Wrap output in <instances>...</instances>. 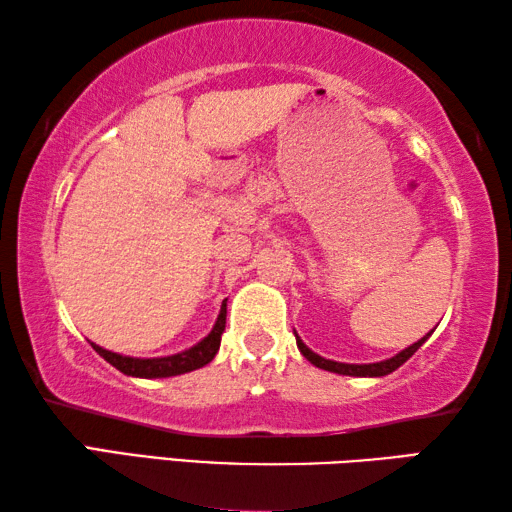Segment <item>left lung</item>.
I'll use <instances>...</instances> for the list:
<instances>
[{
	"label": "left lung",
	"mask_w": 512,
	"mask_h": 512,
	"mask_svg": "<svg viewBox=\"0 0 512 512\" xmlns=\"http://www.w3.org/2000/svg\"><path fill=\"white\" fill-rule=\"evenodd\" d=\"M293 334H296V332H293ZM429 336H431V332L427 336H422L418 343H413L406 350H402L400 354H395V357L386 359V361H377V363H341V361L323 359V357H318L316 352H311L307 345L302 343V339H300L298 334H296V343H298V350L302 352V357L314 363L316 368L336 372V375H350V377H384V375H391L393 370L400 368L404 361H409L413 354L418 352L420 345L429 339Z\"/></svg>",
	"instance_id": "8db88e82"
}]
</instances>
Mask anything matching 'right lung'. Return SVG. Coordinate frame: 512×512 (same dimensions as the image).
Segmentation results:
<instances>
[{
  "label": "right lung",
  "mask_w": 512,
  "mask_h": 512,
  "mask_svg": "<svg viewBox=\"0 0 512 512\" xmlns=\"http://www.w3.org/2000/svg\"><path fill=\"white\" fill-rule=\"evenodd\" d=\"M223 329H225V302L221 305L219 318H216L212 332L207 334L201 343H196L194 348L178 352V354H171V357L137 359V357H124V354L103 350L97 343H92V348H94V352H99L101 357L110 363V366H115L119 372H124V375L144 377V379L176 377V375H185V372H192L196 368H203L214 359V354L219 352Z\"/></svg>",
  "instance_id": "1"
}]
</instances>
